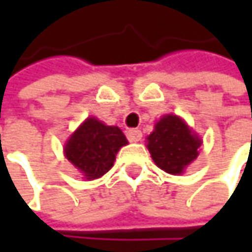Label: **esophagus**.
I'll list each match as a JSON object with an SVG mask.
<instances>
[{
    "label": "esophagus",
    "mask_w": 252,
    "mask_h": 252,
    "mask_svg": "<svg viewBox=\"0 0 252 252\" xmlns=\"http://www.w3.org/2000/svg\"><path fill=\"white\" fill-rule=\"evenodd\" d=\"M126 137H128V140H129V141L137 143V141H140V140H141L143 134H141V131H140L138 128H131V129H128V131H126Z\"/></svg>",
    "instance_id": "esophagus-1"
}]
</instances>
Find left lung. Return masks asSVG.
<instances>
[{"label":"left lung","mask_w":252,"mask_h":252,"mask_svg":"<svg viewBox=\"0 0 252 252\" xmlns=\"http://www.w3.org/2000/svg\"><path fill=\"white\" fill-rule=\"evenodd\" d=\"M201 140L176 115L163 117L147 137V149L155 163L168 174H182L198 156Z\"/></svg>","instance_id":"8db88e82"}]
</instances>
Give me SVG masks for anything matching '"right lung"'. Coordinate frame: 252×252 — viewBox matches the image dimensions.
I'll return each mask as SVG.
<instances>
[{
  "label": "right lung",
  "instance_id": "obj_1",
  "mask_svg": "<svg viewBox=\"0 0 252 252\" xmlns=\"http://www.w3.org/2000/svg\"><path fill=\"white\" fill-rule=\"evenodd\" d=\"M126 138L118 126H108L96 118H87L65 144V158L87 179L105 175L114 165Z\"/></svg>",
  "mask_w": 252,
  "mask_h": 252
}]
</instances>
